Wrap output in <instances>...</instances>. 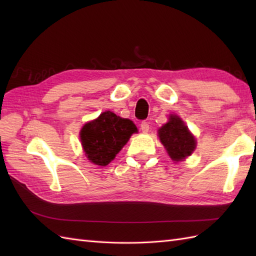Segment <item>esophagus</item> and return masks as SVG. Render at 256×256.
Masks as SVG:
<instances>
[{
  "label": "esophagus",
  "mask_w": 256,
  "mask_h": 256,
  "mask_svg": "<svg viewBox=\"0 0 256 256\" xmlns=\"http://www.w3.org/2000/svg\"><path fill=\"white\" fill-rule=\"evenodd\" d=\"M140 130H142L143 133H148L150 131V123L146 121H143L142 123H140Z\"/></svg>",
  "instance_id": "1"
}]
</instances>
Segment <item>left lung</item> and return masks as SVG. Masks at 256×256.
<instances>
[{
	"label": "left lung",
	"instance_id": "obj_1",
	"mask_svg": "<svg viewBox=\"0 0 256 256\" xmlns=\"http://www.w3.org/2000/svg\"><path fill=\"white\" fill-rule=\"evenodd\" d=\"M160 142L172 160L179 162L189 156L196 148V140L184 123L176 116L158 130Z\"/></svg>",
	"mask_w": 256,
	"mask_h": 256
}]
</instances>
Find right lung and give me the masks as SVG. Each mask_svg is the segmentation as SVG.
Segmentation results:
<instances>
[{"label":"right lung","mask_w":256,"mask_h":256,"mask_svg":"<svg viewBox=\"0 0 256 256\" xmlns=\"http://www.w3.org/2000/svg\"><path fill=\"white\" fill-rule=\"evenodd\" d=\"M135 132H138V128L131 120L106 111L94 121L84 125L80 138L88 160L96 165L106 166Z\"/></svg>","instance_id":"right-lung-1"}]
</instances>
